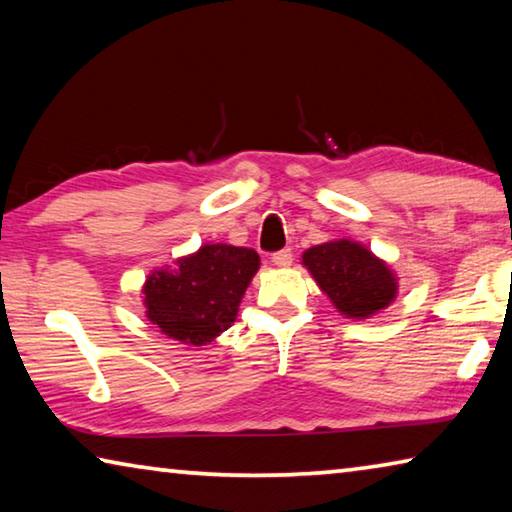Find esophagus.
<instances>
[{"instance_id": "esophagus-1", "label": "esophagus", "mask_w": 512, "mask_h": 512, "mask_svg": "<svg viewBox=\"0 0 512 512\" xmlns=\"http://www.w3.org/2000/svg\"><path fill=\"white\" fill-rule=\"evenodd\" d=\"M273 264L275 266H280V268H284V266H291V262H293V250L291 248H282V250H277V253H273Z\"/></svg>"}]
</instances>
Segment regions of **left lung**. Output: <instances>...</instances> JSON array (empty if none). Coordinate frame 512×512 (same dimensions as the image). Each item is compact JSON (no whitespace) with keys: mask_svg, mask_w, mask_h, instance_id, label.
I'll return each mask as SVG.
<instances>
[{"mask_svg":"<svg viewBox=\"0 0 512 512\" xmlns=\"http://www.w3.org/2000/svg\"><path fill=\"white\" fill-rule=\"evenodd\" d=\"M302 262L348 318H368L395 298L397 282L388 266L354 241L341 239L309 248Z\"/></svg>","mask_w":512,"mask_h":512,"instance_id":"obj_1","label":"left lung"}]
</instances>
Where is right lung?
Listing matches in <instances>:
<instances>
[{
    "mask_svg": "<svg viewBox=\"0 0 512 512\" xmlns=\"http://www.w3.org/2000/svg\"><path fill=\"white\" fill-rule=\"evenodd\" d=\"M259 268L253 248L203 246L173 273L155 271L144 284L146 316L176 341L203 345L235 323L239 302Z\"/></svg>",
    "mask_w": 512,
    "mask_h": 512,
    "instance_id": "right-lung-1",
    "label": "right lung"
}]
</instances>
